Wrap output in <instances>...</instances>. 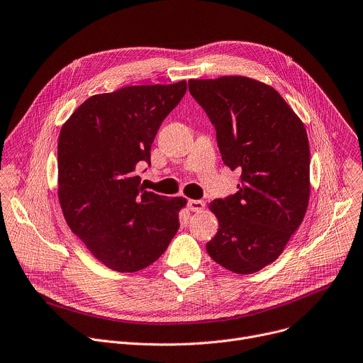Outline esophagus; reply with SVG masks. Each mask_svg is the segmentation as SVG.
<instances>
[{
	"label": "esophagus",
	"mask_w": 363,
	"mask_h": 363,
	"mask_svg": "<svg viewBox=\"0 0 363 363\" xmlns=\"http://www.w3.org/2000/svg\"><path fill=\"white\" fill-rule=\"evenodd\" d=\"M204 207H206V204L201 200H189L188 201V210L192 213H200L204 210Z\"/></svg>",
	"instance_id": "esophagus-1"
}]
</instances>
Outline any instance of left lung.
Instances as JSON below:
<instances>
[{"mask_svg": "<svg viewBox=\"0 0 363 363\" xmlns=\"http://www.w3.org/2000/svg\"><path fill=\"white\" fill-rule=\"evenodd\" d=\"M188 88L216 127L224 164L242 171L239 191L208 204L218 232L207 252L230 272L255 274L279 257L308 207L304 123L277 89L247 77L189 79Z\"/></svg>", "mask_w": 363, "mask_h": 363, "instance_id": "8db88e82", "label": "left lung"}]
</instances>
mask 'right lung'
Instances as JSON below:
<instances>
[{
    "mask_svg": "<svg viewBox=\"0 0 363 363\" xmlns=\"http://www.w3.org/2000/svg\"><path fill=\"white\" fill-rule=\"evenodd\" d=\"M186 82L133 85L96 94L63 123L57 196L63 217L91 255L117 272H138L167 250L179 228L182 196L146 191L136 169L150 163L157 130Z\"/></svg>",
    "mask_w": 363,
    "mask_h": 363,
    "instance_id": "add662e5",
    "label": "right lung"
}]
</instances>
